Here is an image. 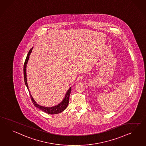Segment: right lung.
I'll list each match as a JSON object with an SVG mask.
<instances>
[{"instance_id": "obj_1", "label": "right lung", "mask_w": 146, "mask_h": 146, "mask_svg": "<svg viewBox=\"0 0 146 146\" xmlns=\"http://www.w3.org/2000/svg\"><path fill=\"white\" fill-rule=\"evenodd\" d=\"M33 48V47H32L31 49H30L29 52L27 54V56H26V59L24 62V82L25 84L26 85L27 90L29 91V93H30V97L31 98V100L32 101L33 103L34 106H35L36 108H39L40 110H41L42 111H43V112L49 114H58L61 113L62 111H64V110L67 108V107L69 104V96L71 93V87H70L69 90H68L67 93L66 94V95L64 96V100L62 101L61 102H60L59 104L56 105V106H52V107H45V106H43L41 105L38 104V103L35 101L34 100L33 98L32 97V96L31 95V93H30V90L29 88V86L27 82V78H26V66L27 62L29 59L30 58V54L32 52V50Z\"/></svg>"}]
</instances>
